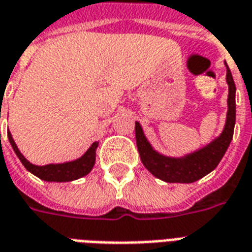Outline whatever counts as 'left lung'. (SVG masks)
Masks as SVG:
<instances>
[{
	"instance_id": "left-lung-1",
	"label": "left lung",
	"mask_w": 252,
	"mask_h": 252,
	"mask_svg": "<svg viewBox=\"0 0 252 252\" xmlns=\"http://www.w3.org/2000/svg\"><path fill=\"white\" fill-rule=\"evenodd\" d=\"M225 68H227L225 81L228 85V98H227L224 128L220 135L216 136L214 140L204 147L180 158L165 156L155 150L150 141L147 140L140 123L139 121L135 123L136 144L140 154L141 163L144 164L145 168L155 178L160 179L165 183H193L214 171L221 158L224 156L225 151L232 140L236 116L235 83L227 64Z\"/></svg>"
}]
</instances>
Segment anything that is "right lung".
I'll use <instances>...</instances> for the list:
<instances>
[{
  "label": "right lung",
  "mask_w": 252,
  "mask_h": 252,
  "mask_svg": "<svg viewBox=\"0 0 252 252\" xmlns=\"http://www.w3.org/2000/svg\"><path fill=\"white\" fill-rule=\"evenodd\" d=\"M7 137L10 141L13 151L16 152L17 158L20 159L24 167L33 173L34 176L40 178L41 180L45 182H57V183H65V182H72V180H77V179L83 178L85 175H88L92 171L94 161H96V150L98 147V141H94L88 151L79 158V159L72 160V161H65V163H57V164H46V165H36L32 164L27 158L20 152L18 147L14 143V139L10 132L7 131Z\"/></svg>",
  "instance_id": "obj_1"
}]
</instances>
